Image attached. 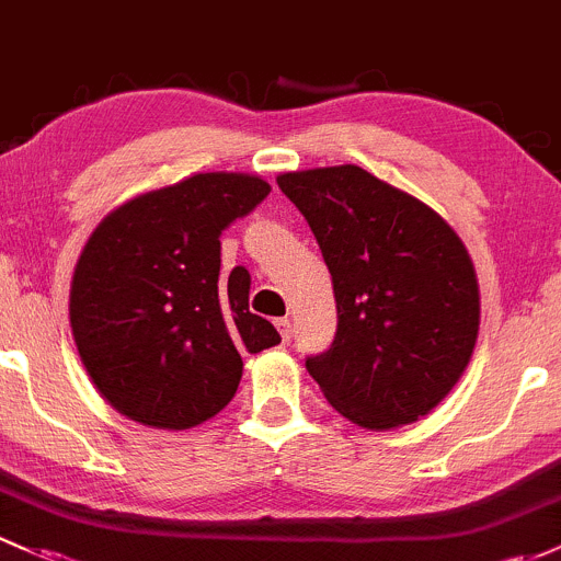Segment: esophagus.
<instances>
[{
  "label": "esophagus",
  "instance_id": "obj_1",
  "mask_svg": "<svg viewBox=\"0 0 561 561\" xmlns=\"http://www.w3.org/2000/svg\"><path fill=\"white\" fill-rule=\"evenodd\" d=\"M275 327H278L283 343L288 345V340H291V321H288V319H278V321H275Z\"/></svg>",
  "mask_w": 561,
  "mask_h": 561
}]
</instances>
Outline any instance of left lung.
<instances>
[{
  "mask_svg": "<svg viewBox=\"0 0 561 561\" xmlns=\"http://www.w3.org/2000/svg\"><path fill=\"white\" fill-rule=\"evenodd\" d=\"M321 248L337 332L305 367L337 413L365 430L413 424L465 373L481 323L476 267L421 199L356 164L283 172Z\"/></svg>",
  "mask_w": 561,
  "mask_h": 561,
  "instance_id": "1",
  "label": "left lung"
}]
</instances>
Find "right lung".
Listing matches in <instances>:
<instances>
[{
	"label": "right lung",
	"mask_w": 561,
	"mask_h": 561,
	"mask_svg": "<svg viewBox=\"0 0 561 561\" xmlns=\"http://www.w3.org/2000/svg\"><path fill=\"white\" fill-rule=\"evenodd\" d=\"M270 183L199 172L107 213L75 264L69 323L100 394L131 421L192 430L232 402L242 356L280 343L248 310L251 275H221V232Z\"/></svg>",
	"instance_id": "add662e5"
}]
</instances>
